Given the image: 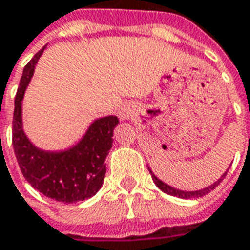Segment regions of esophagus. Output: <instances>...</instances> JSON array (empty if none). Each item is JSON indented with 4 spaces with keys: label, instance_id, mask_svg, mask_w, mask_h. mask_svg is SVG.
<instances>
[{
    "label": "esophagus",
    "instance_id": "esophagus-1",
    "mask_svg": "<svg viewBox=\"0 0 250 250\" xmlns=\"http://www.w3.org/2000/svg\"><path fill=\"white\" fill-rule=\"evenodd\" d=\"M118 116L123 118V120H125V118H129L130 117V109L124 105V106L120 107V110H118Z\"/></svg>",
    "mask_w": 250,
    "mask_h": 250
}]
</instances>
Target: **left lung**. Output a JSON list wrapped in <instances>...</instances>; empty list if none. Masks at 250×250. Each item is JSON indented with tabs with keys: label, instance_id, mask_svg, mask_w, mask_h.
I'll return each mask as SVG.
<instances>
[{
	"label": "left lung",
	"instance_id": "8db88e82",
	"mask_svg": "<svg viewBox=\"0 0 250 250\" xmlns=\"http://www.w3.org/2000/svg\"><path fill=\"white\" fill-rule=\"evenodd\" d=\"M149 169V167H147ZM149 172H150V174H152V178L153 181H154V184L157 185L161 190H163L164 193H167V194H170V196H174V197H180V198H198V197H202V196H205V194H208V193H210V190H213L214 188L217 187L218 184L221 183L222 180H224V177L227 176L228 170L224 174L221 176V178L218 180V181H216V183L213 184V185H210V187L208 188H204V189H201V190H196V192H184V190H178V189H174V188L169 187L167 184L163 183L161 180H158L154 174H153V172L149 169Z\"/></svg>",
	"mask_w": 250,
	"mask_h": 250
}]
</instances>
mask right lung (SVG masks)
<instances>
[{
	"instance_id": "1",
	"label": "right lung",
	"mask_w": 250,
	"mask_h": 250,
	"mask_svg": "<svg viewBox=\"0 0 250 250\" xmlns=\"http://www.w3.org/2000/svg\"><path fill=\"white\" fill-rule=\"evenodd\" d=\"M43 46L28 62L20 81L13 113V149L23 177L38 192L56 201H83L100 190L106 173V158L113 144L116 116L100 118L90 125L80 143L65 152H43L29 141L22 130L21 101Z\"/></svg>"
}]
</instances>
